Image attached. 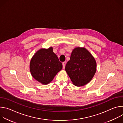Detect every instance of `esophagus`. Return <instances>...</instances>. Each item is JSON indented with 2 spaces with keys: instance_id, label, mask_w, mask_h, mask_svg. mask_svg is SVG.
Masks as SVG:
<instances>
[{
  "instance_id": "1",
  "label": "esophagus",
  "mask_w": 123,
  "mask_h": 123,
  "mask_svg": "<svg viewBox=\"0 0 123 123\" xmlns=\"http://www.w3.org/2000/svg\"><path fill=\"white\" fill-rule=\"evenodd\" d=\"M66 62L65 61V62H63V63H62V64H63V68H65V66H66Z\"/></svg>"
}]
</instances>
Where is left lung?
I'll return each mask as SVG.
<instances>
[{
	"label": "left lung",
	"instance_id": "left-lung-1",
	"mask_svg": "<svg viewBox=\"0 0 123 123\" xmlns=\"http://www.w3.org/2000/svg\"><path fill=\"white\" fill-rule=\"evenodd\" d=\"M65 70L75 86H83L90 82L94 76L96 63L88 50L78 47L73 50Z\"/></svg>",
	"mask_w": 123,
	"mask_h": 123
}]
</instances>
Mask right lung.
I'll use <instances>...</instances> for the list:
<instances>
[{
    "instance_id": "right-lung-1",
    "label": "right lung",
    "mask_w": 123,
    "mask_h": 123,
    "mask_svg": "<svg viewBox=\"0 0 123 123\" xmlns=\"http://www.w3.org/2000/svg\"><path fill=\"white\" fill-rule=\"evenodd\" d=\"M30 72L32 77L42 84L46 85L53 80L62 68V64L53 52L52 47L41 49L32 57Z\"/></svg>"
}]
</instances>
